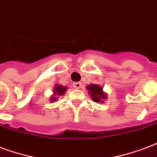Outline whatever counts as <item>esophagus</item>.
Segmentation results:
<instances>
[{
  "instance_id": "1",
  "label": "esophagus",
  "mask_w": 157,
  "mask_h": 157,
  "mask_svg": "<svg viewBox=\"0 0 157 157\" xmlns=\"http://www.w3.org/2000/svg\"><path fill=\"white\" fill-rule=\"evenodd\" d=\"M73 86L74 88H76V89H80L81 87V82H76V83H74Z\"/></svg>"
}]
</instances>
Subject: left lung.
<instances>
[{
  "instance_id": "8db88e82",
  "label": "left lung",
  "mask_w": 157,
  "mask_h": 157,
  "mask_svg": "<svg viewBox=\"0 0 157 157\" xmlns=\"http://www.w3.org/2000/svg\"><path fill=\"white\" fill-rule=\"evenodd\" d=\"M86 88L88 90V94H90V97L94 102L102 104L104 103V100L107 99V94L103 90V87L100 85L90 84Z\"/></svg>"
}]
</instances>
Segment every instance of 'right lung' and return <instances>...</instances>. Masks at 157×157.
Masks as SVG:
<instances>
[{"instance_id":"add662e5","label":"right lung","mask_w":157,"mask_h":157,"mask_svg":"<svg viewBox=\"0 0 157 157\" xmlns=\"http://www.w3.org/2000/svg\"><path fill=\"white\" fill-rule=\"evenodd\" d=\"M67 90V87L63 86L60 84H57L55 85L54 88H53V94H52V96L50 97V101L52 102H55V101H57V98L59 96H62V95H64Z\"/></svg>"}]
</instances>
